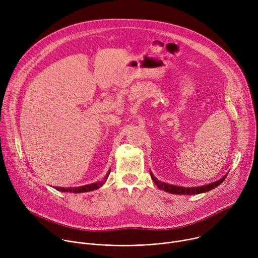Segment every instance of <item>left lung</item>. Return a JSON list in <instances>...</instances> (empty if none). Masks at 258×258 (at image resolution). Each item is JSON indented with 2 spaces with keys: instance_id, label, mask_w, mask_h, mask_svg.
I'll list each match as a JSON object with an SVG mask.
<instances>
[{
  "instance_id": "obj_1",
  "label": "left lung",
  "mask_w": 258,
  "mask_h": 258,
  "mask_svg": "<svg viewBox=\"0 0 258 258\" xmlns=\"http://www.w3.org/2000/svg\"><path fill=\"white\" fill-rule=\"evenodd\" d=\"M150 174H151V177L153 179V181L155 182V185L160 189V190H163L165 192H168V193H171V194H178V195H195V194H200V193H204V192H208L214 188H216L218 185H220L222 183L226 176L222 177L219 180H216L214 182H211V183H208V185H205V186H201V187H196V188H183V187H177V186H173V185H168V183L166 182H162V181H159L153 174L152 172L150 171Z\"/></svg>"
}]
</instances>
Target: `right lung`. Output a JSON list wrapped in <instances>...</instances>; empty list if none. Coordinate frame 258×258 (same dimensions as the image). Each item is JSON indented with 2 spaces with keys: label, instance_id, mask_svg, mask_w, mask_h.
<instances>
[{
  "label": "right lung",
  "instance_id": "add662e5",
  "mask_svg": "<svg viewBox=\"0 0 258 258\" xmlns=\"http://www.w3.org/2000/svg\"><path fill=\"white\" fill-rule=\"evenodd\" d=\"M110 173V170L107 172L106 176L104 177V179L98 181V182H94V183H90V185H86L83 187H78V188H56L58 191L61 192H73V193H83V192H90L93 190H96L98 188H100L101 186L104 185V182L106 181L108 175Z\"/></svg>",
  "mask_w": 258,
  "mask_h": 258
}]
</instances>
